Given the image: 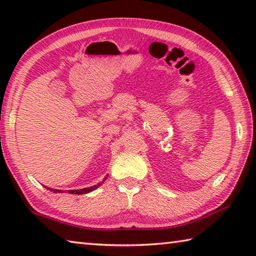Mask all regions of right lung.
I'll use <instances>...</instances> for the list:
<instances>
[{"label":"right lung","instance_id":"right-lung-1","mask_svg":"<svg viewBox=\"0 0 256 256\" xmlns=\"http://www.w3.org/2000/svg\"><path fill=\"white\" fill-rule=\"evenodd\" d=\"M107 177H108V175L105 177V178H104V180H105L107 178ZM104 180H102V182H104ZM102 182H100V183H98L97 185L90 186V188H80V190H68V193H71V194H86V193H90V192H92V190H94L96 188H98L99 186L102 185ZM45 188H46L47 190H50L52 192H54V193H63V192H64V190H53V188H47V186H45Z\"/></svg>","mask_w":256,"mask_h":256}]
</instances>
